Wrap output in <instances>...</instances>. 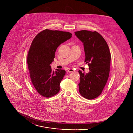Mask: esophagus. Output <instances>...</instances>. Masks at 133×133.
I'll list each match as a JSON object with an SVG mask.
<instances>
[{"label": "esophagus", "instance_id": "1", "mask_svg": "<svg viewBox=\"0 0 133 133\" xmlns=\"http://www.w3.org/2000/svg\"><path fill=\"white\" fill-rule=\"evenodd\" d=\"M75 70L73 69H69L68 70V72H69V73H71V72H74Z\"/></svg>", "mask_w": 133, "mask_h": 133}]
</instances>
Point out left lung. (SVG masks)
<instances>
[{
	"label": "left lung",
	"instance_id": "1",
	"mask_svg": "<svg viewBox=\"0 0 133 133\" xmlns=\"http://www.w3.org/2000/svg\"><path fill=\"white\" fill-rule=\"evenodd\" d=\"M76 36L83 43L86 63L90 72L86 74L78 72L80 82L78 84L81 95L88 100L100 95L109 76L111 54L107 43L96 31L81 30L75 32Z\"/></svg>",
	"mask_w": 133,
	"mask_h": 133
}]
</instances>
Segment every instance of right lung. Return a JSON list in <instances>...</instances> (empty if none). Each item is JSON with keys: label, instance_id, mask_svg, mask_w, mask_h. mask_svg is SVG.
<instances>
[{"label": "right lung", "instance_id": "add662e5", "mask_svg": "<svg viewBox=\"0 0 133 133\" xmlns=\"http://www.w3.org/2000/svg\"><path fill=\"white\" fill-rule=\"evenodd\" d=\"M72 37L68 32L45 29L34 38L28 51L27 62L32 83L38 93L49 98L57 94L65 75L64 70L53 71L50 66L57 47Z\"/></svg>", "mask_w": 133, "mask_h": 133}]
</instances>
